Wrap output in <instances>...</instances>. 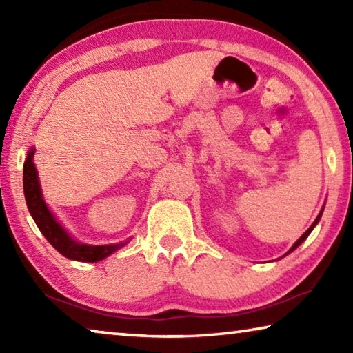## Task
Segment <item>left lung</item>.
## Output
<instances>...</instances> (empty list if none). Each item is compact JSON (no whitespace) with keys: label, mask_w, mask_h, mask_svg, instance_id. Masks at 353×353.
<instances>
[{"label":"left lung","mask_w":353,"mask_h":353,"mask_svg":"<svg viewBox=\"0 0 353 353\" xmlns=\"http://www.w3.org/2000/svg\"><path fill=\"white\" fill-rule=\"evenodd\" d=\"M321 214H322V212H321V213H319V214H318V218H316V221H314V223H313V224H312V225H310V229H308V230H307V232H305V234H303V235H302V236H301V238H299V240H297V241H296V243H294V246H292V248H291V249H290V252H292V250H294V249H296V248H297V246H299V244H301V243H302V241H303V240H305V238H307V236H308V235H310V232H312V230H313V229H314V225H316V224H318V221H319V218H321ZM290 252H288V254H290Z\"/></svg>","instance_id":"obj_1"}]
</instances>
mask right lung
<instances>
[{
  "mask_svg": "<svg viewBox=\"0 0 353 353\" xmlns=\"http://www.w3.org/2000/svg\"><path fill=\"white\" fill-rule=\"evenodd\" d=\"M32 157L34 149L29 151L25 166H23V188H25L26 204L40 232L57 252H61L63 256L71 260L94 263L105 259V256H109L115 250L124 246L123 243L105 244V246H88V244H79L71 240L67 232L57 224V221L48 210L43 199H41L37 171H35Z\"/></svg>",
  "mask_w": 353,
  "mask_h": 353,
  "instance_id": "obj_1",
  "label": "right lung"
}]
</instances>
